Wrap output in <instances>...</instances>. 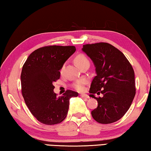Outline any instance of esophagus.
Wrapping results in <instances>:
<instances>
[{
  "label": "esophagus",
  "instance_id": "esophagus-1",
  "mask_svg": "<svg viewBox=\"0 0 151 151\" xmlns=\"http://www.w3.org/2000/svg\"><path fill=\"white\" fill-rule=\"evenodd\" d=\"M80 96H81V97L84 98H86V99L90 98V97H89V96L88 94H84V93H81V94H80Z\"/></svg>",
  "mask_w": 151,
  "mask_h": 151
}]
</instances>
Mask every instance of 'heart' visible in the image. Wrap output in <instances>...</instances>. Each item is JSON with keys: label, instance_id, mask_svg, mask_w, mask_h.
<instances>
[{"label": "heart", "instance_id": "heart-1", "mask_svg": "<svg viewBox=\"0 0 151 151\" xmlns=\"http://www.w3.org/2000/svg\"><path fill=\"white\" fill-rule=\"evenodd\" d=\"M76 62L79 67H80L84 63L89 62V60L85 55H82V54H80V55H78L76 58ZM63 68L64 67H63L62 69H61V71H63ZM85 83H86V81L84 80H79L73 83V88L75 89V90L79 91V92H81V91L84 90Z\"/></svg>", "mask_w": 151, "mask_h": 151}]
</instances>
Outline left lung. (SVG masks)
<instances>
[{"instance_id":"left-lung-1","label":"left lung","mask_w":151,"mask_h":151,"mask_svg":"<svg viewBox=\"0 0 151 151\" xmlns=\"http://www.w3.org/2000/svg\"><path fill=\"white\" fill-rule=\"evenodd\" d=\"M82 51L96 68L90 96L97 100L98 104L91 112L92 117L101 124L116 122L129 109L136 93L131 64L120 50L108 43L86 44ZM100 93L103 97H95L94 93Z\"/></svg>"}]
</instances>
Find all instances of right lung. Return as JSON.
Segmentation results:
<instances>
[{
    "instance_id": "right-lung-1",
    "label": "right lung",
    "mask_w": 151,
    "mask_h": 151,
    "mask_svg": "<svg viewBox=\"0 0 151 151\" xmlns=\"http://www.w3.org/2000/svg\"><path fill=\"white\" fill-rule=\"evenodd\" d=\"M76 50L74 46L51 45L31 53L22 68L21 91L32 114L47 125L59 124L68 114L70 99L78 93L67 90L57 97L53 82L60 78L64 63Z\"/></svg>"
}]
</instances>
